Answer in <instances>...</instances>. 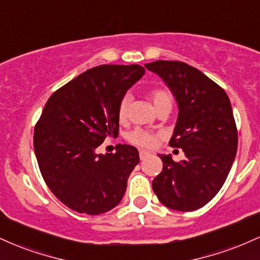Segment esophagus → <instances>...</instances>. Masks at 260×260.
Masks as SVG:
<instances>
[{
    "label": "esophagus",
    "mask_w": 260,
    "mask_h": 260,
    "mask_svg": "<svg viewBox=\"0 0 260 260\" xmlns=\"http://www.w3.org/2000/svg\"><path fill=\"white\" fill-rule=\"evenodd\" d=\"M149 155H150V154H149L148 151H145V150H140V151H139V157H140V160H145V159H147V157L149 156Z\"/></svg>",
    "instance_id": "34e87169"
}]
</instances>
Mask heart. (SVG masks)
I'll list each match as a JSON object with an SVG mask.
<instances>
[{
  "label": "heart",
  "mask_w": 260,
  "mask_h": 260,
  "mask_svg": "<svg viewBox=\"0 0 260 260\" xmlns=\"http://www.w3.org/2000/svg\"><path fill=\"white\" fill-rule=\"evenodd\" d=\"M149 96L150 99L153 100L154 105L156 109H159L161 105L164 104H172V98L171 94H170L169 90L164 88H155L153 90L149 91ZM129 105H131V96L129 95H123L122 99L120 100V104H118L117 107V117L118 121L126 122L128 118V112H129ZM159 133H154V132H148V131L144 129H134L128 134V142L132 143V144L137 145V147L140 148H147V149H151L156 145L157 140L160 138Z\"/></svg>",
  "instance_id": "obj_1"
}]
</instances>
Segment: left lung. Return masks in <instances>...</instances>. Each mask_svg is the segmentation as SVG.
Returning a JSON list of instances; mask_svg holds the SVG:
<instances>
[{
	"mask_svg": "<svg viewBox=\"0 0 260 260\" xmlns=\"http://www.w3.org/2000/svg\"><path fill=\"white\" fill-rule=\"evenodd\" d=\"M145 68L159 74L174 92L180 112L169 144L186 155L180 162L159 155L162 171L153 180V190L165 207L197 210L221 189L237 153L231 103L221 86L184 62L159 59Z\"/></svg>",
	"mask_w": 260,
	"mask_h": 260,
	"instance_id": "obj_1",
	"label": "left lung"
}]
</instances>
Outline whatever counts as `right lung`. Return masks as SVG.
Segmentation results:
<instances>
[{
  "instance_id": "1",
  "label": "right lung",
  "mask_w": 260,
  "mask_h": 260,
  "mask_svg": "<svg viewBox=\"0 0 260 260\" xmlns=\"http://www.w3.org/2000/svg\"><path fill=\"white\" fill-rule=\"evenodd\" d=\"M144 71L139 64L90 68L53 92L35 124L34 150L45 183L77 213H106L126 192L139 162L137 148L118 144L106 155L95 149L118 136V104Z\"/></svg>"
}]
</instances>
